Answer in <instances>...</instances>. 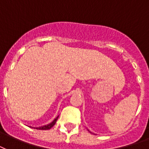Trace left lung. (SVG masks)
<instances>
[{
	"mask_svg": "<svg viewBox=\"0 0 149 149\" xmlns=\"http://www.w3.org/2000/svg\"><path fill=\"white\" fill-rule=\"evenodd\" d=\"M88 131H89V130H88Z\"/></svg>",
	"mask_w": 149,
	"mask_h": 149,
	"instance_id": "obj_1",
	"label": "left lung"
}]
</instances>
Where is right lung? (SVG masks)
I'll use <instances>...</instances> for the list:
<instances>
[{
    "label": "right lung",
    "mask_w": 149,
    "mask_h": 149,
    "mask_svg": "<svg viewBox=\"0 0 149 149\" xmlns=\"http://www.w3.org/2000/svg\"><path fill=\"white\" fill-rule=\"evenodd\" d=\"M58 116H57L55 119H54L52 121L51 123H49V124H48V125H43V126H41V127H33V128H36V129L37 130H49L50 129V128H52V127H53L54 125H55V124L56 123V121H57V120H58Z\"/></svg>",
    "instance_id": "right-lung-1"
}]
</instances>
